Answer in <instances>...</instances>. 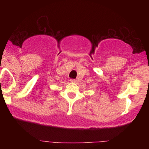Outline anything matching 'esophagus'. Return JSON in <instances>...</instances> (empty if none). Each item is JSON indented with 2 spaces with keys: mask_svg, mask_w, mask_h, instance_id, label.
<instances>
[{
  "mask_svg": "<svg viewBox=\"0 0 149 149\" xmlns=\"http://www.w3.org/2000/svg\"><path fill=\"white\" fill-rule=\"evenodd\" d=\"M70 81H71V83H75V82L76 81V79H71L70 80Z\"/></svg>",
  "mask_w": 149,
  "mask_h": 149,
  "instance_id": "1",
  "label": "esophagus"
}]
</instances>
